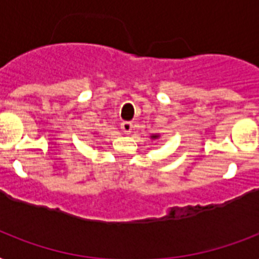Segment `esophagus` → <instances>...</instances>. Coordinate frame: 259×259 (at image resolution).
Instances as JSON below:
<instances>
[{"instance_id":"1","label":"esophagus","mask_w":259,"mask_h":259,"mask_svg":"<svg viewBox=\"0 0 259 259\" xmlns=\"http://www.w3.org/2000/svg\"><path fill=\"white\" fill-rule=\"evenodd\" d=\"M121 129L125 134H130L132 133V130H133V123H132V122L123 121L121 123Z\"/></svg>"}]
</instances>
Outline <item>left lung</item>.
Listing matches in <instances>:
<instances>
[{
	"label": "left lung",
	"mask_w": 259,
	"mask_h": 259,
	"mask_svg": "<svg viewBox=\"0 0 259 259\" xmlns=\"http://www.w3.org/2000/svg\"><path fill=\"white\" fill-rule=\"evenodd\" d=\"M150 138H152V140H158V138H160V134H152Z\"/></svg>",
	"instance_id": "1"
}]
</instances>
